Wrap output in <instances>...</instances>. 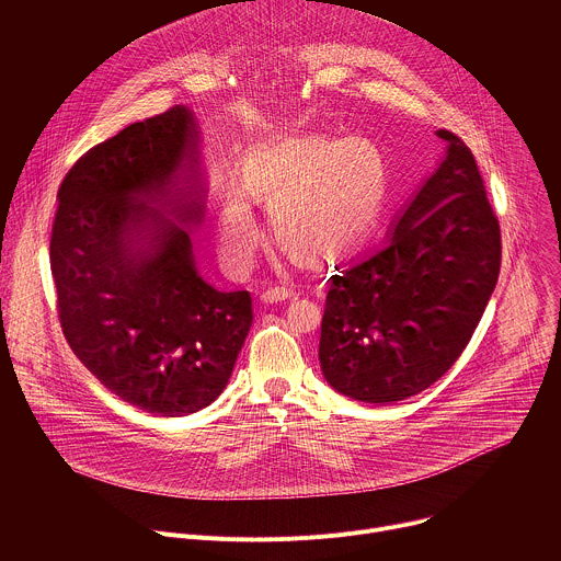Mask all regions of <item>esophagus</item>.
Returning a JSON list of instances; mask_svg holds the SVG:
<instances>
[{"instance_id":"obj_1","label":"esophagus","mask_w":561,"mask_h":561,"mask_svg":"<svg viewBox=\"0 0 561 561\" xmlns=\"http://www.w3.org/2000/svg\"><path fill=\"white\" fill-rule=\"evenodd\" d=\"M290 295H293V290H290L288 286H271V288H266V290H264L262 299H264L266 304H275V301L290 299Z\"/></svg>"}]
</instances>
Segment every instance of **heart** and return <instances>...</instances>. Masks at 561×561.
<instances>
[{"mask_svg":"<svg viewBox=\"0 0 561 561\" xmlns=\"http://www.w3.org/2000/svg\"><path fill=\"white\" fill-rule=\"evenodd\" d=\"M386 188L381 152L366 137L301 135L260 152L251 193L271 202L282 244L308 260L353 249L373 226ZM260 221L244 191H232L219 217V244L232 268H247L260 244Z\"/></svg>","mask_w":561,"mask_h":561,"instance_id":"1","label":"heart"}]
</instances>
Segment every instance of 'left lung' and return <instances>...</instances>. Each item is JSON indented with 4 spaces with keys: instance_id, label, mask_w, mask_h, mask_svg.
I'll use <instances>...</instances> for the list:
<instances>
[{
    "instance_id": "left-lung-1",
    "label": "left lung",
    "mask_w": 561,
    "mask_h": 561,
    "mask_svg": "<svg viewBox=\"0 0 561 561\" xmlns=\"http://www.w3.org/2000/svg\"><path fill=\"white\" fill-rule=\"evenodd\" d=\"M446 157L381 247L329 279L319 337L327 381L388 404L433 386L463 353L502 266V230L470 148Z\"/></svg>"
}]
</instances>
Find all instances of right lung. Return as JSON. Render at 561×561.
Masks as SVG:
<instances>
[{"label": "right lung", "instance_id": "right-lung-1", "mask_svg": "<svg viewBox=\"0 0 561 561\" xmlns=\"http://www.w3.org/2000/svg\"><path fill=\"white\" fill-rule=\"evenodd\" d=\"M197 128L184 106L130 124L77 159L50 232L57 314L72 353L113 394L180 417L226 388L253 324L249 290L221 293L195 268L169 215L199 221Z\"/></svg>", "mask_w": 561, "mask_h": 561}]
</instances>
